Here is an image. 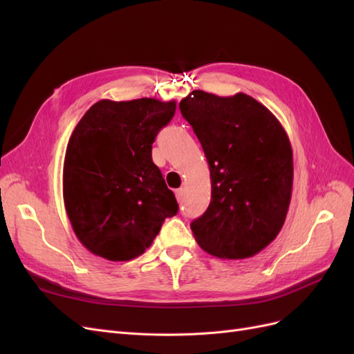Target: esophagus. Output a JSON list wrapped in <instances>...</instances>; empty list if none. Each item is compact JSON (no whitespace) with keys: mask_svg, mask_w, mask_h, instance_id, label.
Returning <instances> with one entry per match:
<instances>
[{"mask_svg":"<svg viewBox=\"0 0 354 354\" xmlns=\"http://www.w3.org/2000/svg\"><path fill=\"white\" fill-rule=\"evenodd\" d=\"M176 198H177L178 202H181V201L185 199V189L183 187H180V189L176 190Z\"/></svg>","mask_w":354,"mask_h":354,"instance_id":"esophagus-1","label":"esophagus"}]
</instances>
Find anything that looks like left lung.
I'll list each match as a JSON object with an SVG mask.
<instances>
[{"mask_svg": "<svg viewBox=\"0 0 354 354\" xmlns=\"http://www.w3.org/2000/svg\"><path fill=\"white\" fill-rule=\"evenodd\" d=\"M207 156L211 202L190 229L227 260L259 254L279 234L292 194V147L277 118L251 95L195 90L180 102Z\"/></svg>", "mask_w": 354, "mask_h": 354, "instance_id": "1", "label": "left lung"}]
</instances>
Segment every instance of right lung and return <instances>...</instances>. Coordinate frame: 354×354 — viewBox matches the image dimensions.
<instances>
[{"mask_svg": "<svg viewBox=\"0 0 354 354\" xmlns=\"http://www.w3.org/2000/svg\"><path fill=\"white\" fill-rule=\"evenodd\" d=\"M176 102L100 100L75 127L63 164L72 229L94 255L130 261L152 245L177 201L152 160V143Z\"/></svg>", "mask_w": 354, "mask_h": 354, "instance_id": "add662e5", "label": "right lung"}]
</instances>
